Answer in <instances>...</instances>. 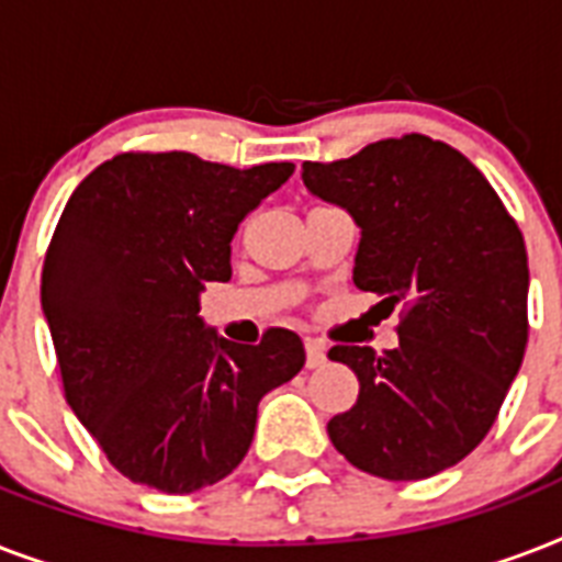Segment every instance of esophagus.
<instances>
[{"instance_id": "esophagus-1", "label": "esophagus", "mask_w": 562, "mask_h": 562, "mask_svg": "<svg viewBox=\"0 0 562 562\" xmlns=\"http://www.w3.org/2000/svg\"><path fill=\"white\" fill-rule=\"evenodd\" d=\"M326 364V347L321 341H306V368H324Z\"/></svg>"}]
</instances>
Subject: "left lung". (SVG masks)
I'll return each mask as SVG.
<instances>
[{
	"label": "left lung",
	"instance_id": "1",
	"mask_svg": "<svg viewBox=\"0 0 562 562\" xmlns=\"http://www.w3.org/2000/svg\"><path fill=\"white\" fill-rule=\"evenodd\" d=\"M303 183L361 229L352 282L387 312L402 306L396 350H329L359 375V400L329 419V440L370 475L431 479L484 440L522 364V233L461 151L423 134L303 162Z\"/></svg>",
	"mask_w": 562,
	"mask_h": 562
}]
</instances>
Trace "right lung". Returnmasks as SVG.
Segmentation results:
<instances>
[{
    "mask_svg": "<svg viewBox=\"0 0 562 562\" xmlns=\"http://www.w3.org/2000/svg\"><path fill=\"white\" fill-rule=\"evenodd\" d=\"M291 162L233 169L187 151L119 154L75 189L43 262L66 402L125 479L198 493L254 443L256 408L306 364L289 329L247 347L201 317L229 241Z\"/></svg>",
    "mask_w": 562,
    "mask_h": 562,
    "instance_id": "add662e5",
    "label": "right lung"
}]
</instances>
